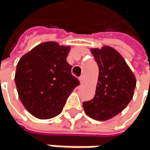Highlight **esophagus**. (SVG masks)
<instances>
[{
	"label": "esophagus",
	"instance_id": "1",
	"mask_svg": "<svg viewBox=\"0 0 150 150\" xmlns=\"http://www.w3.org/2000/svg\"><path fill=\"white\" fill-rule=\"evenodd\" d=\"M79 80H80V82L83 83L84 82V80H85V77H84V76H80V78H79Z\"/></svg>",
	"mask_w": 150,
	"mask_h": 150
}]
</instances>
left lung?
I'll return each mask as SVG.
<instances>
[{"instance_id":"obj_1","label":"left lung","mask_w":150,"mask_h":150,"mask_svg":"<svg viewBox=\"0 0 150 150\" xmlns=\"http://www.w3.org/2000/svg\"><path fill=\"white\" fill-rule=\"evenodd\" d=\"M99 67L93 99L83 103L86 115L107 120L122 112L131 101L136 86L133 72L116 49L110 46L91 48Z\"/></svg>"}]
</instances>
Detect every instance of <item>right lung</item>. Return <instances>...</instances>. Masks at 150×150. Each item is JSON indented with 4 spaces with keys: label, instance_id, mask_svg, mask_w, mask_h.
<instances>
[{
    "label": "right lung",
    "instance_id": "right-lung-1",
    "mask_svg": "<svg viewBox=\"0 0 150 150\" xmlns=\"http://www.w3.org/2000/svg\"><path fill=\"white\" fill-rule=\"evenodd\" d=\"M70 48L55 41L43 42L18 62L14 80L19 98L26 110L39 120L61 113L68 96L80 84L67 62Z\"/></svg>",
    "mask_w": 150,
    "mask_h": 150
}]
</instances>
